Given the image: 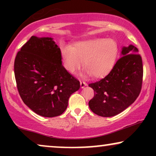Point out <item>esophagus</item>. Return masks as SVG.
Masks as SVG:
<instances>
[{
	"label": "esophagus",
	"instance_id": "esophagus-1",
	"mask_svg": "<svg viewBox=\"0 0 156 156\" xmlns=\"http://www.w3.org/2000/svg\"><path fill=\"white\" fill-rule=\"evenodd\" d=\"M84 84H85V83H84V82H83V83H82V82H80V86H81V87H83Z\"/></svg>",
	"mask_w": 156,
	"mask_h": 156
}]
</instances>
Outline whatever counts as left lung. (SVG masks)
<instances>
[{
    "instance_id": "1",
    "label": "left lung",
    "mask_w": 156,
    "mask_h": 156,
    "mask_svg": "<svg viewBox=\"0 0 156 156\" xmlns=\"http://www.w3.org/2000/svg\"><path fill=\"white\" fill-rule=\"evenodd\" d=\"M17 90L27 106L39 115L54 117L65 112L79 80L62 64L60 48L50 37H31L15 60Z\"/></svg>"
}]
</instances>
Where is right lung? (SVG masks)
<instances>
[{
    "instance_id": "1",
    "label": "right lung",
    "mask_w": 156,
    "mask_h": 156,
    "mask_svg": "<svg viewBox=\"0 0 156 156\" xmlns=\"http://www.w3.org/2000/svg\"><path fill=\"white\" fill-rule=\"evenodd\" d=\"M142 78V60L138 49L133 45L123 47L120 58L108 76L89 84L94 92L89 108L101 117L117 115L136 100Z\"/></svg>"
}]
</instances>
